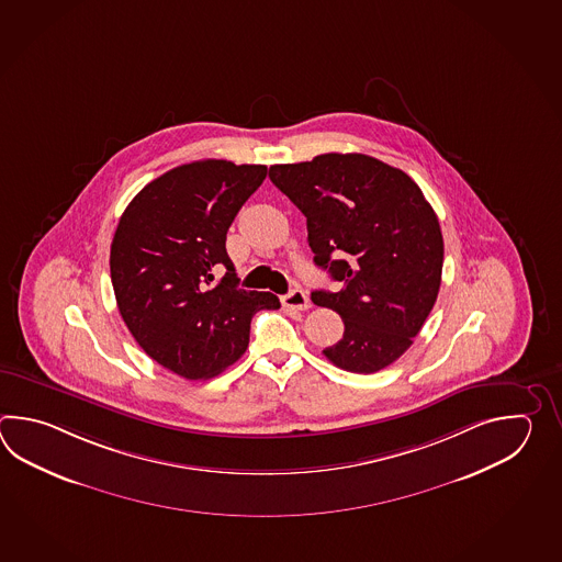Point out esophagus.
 <instances>
[{
  "label": "esophagus",
  "instance_id": "esophagus-1",
  "mask_svg": "<svg viewBox=\"0 0 562 562\" xmlns=\"http://www.w3.org/2000/svg\"><path fill=\"white\" fill-rule=\"evenodd\" d=\"M281 303H283V307L286 310H299L305 311L310 310V297L305 295V291H301V289H293V291H289L286 295H283L281 299Z\"/></svg>",
  "mask_w": 562,
  "mask_h": 562
}]
</instances>
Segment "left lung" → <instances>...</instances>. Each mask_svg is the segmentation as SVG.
Listing matches in <instances>:
<instances>
[{
    "instance_id": "obj_1",
    "label": "left lung",
    "mask_w": 562,
    "mask_h": 562,
    "mask_svg": "<svg viewBox=\"0 0 562 562\" xmlns=\"http://www.w3.org/2000/svg\"><path fill=\"white\" fill-rule=\"evenodd\" d=\"M269 179L307 216L315 265L344 285L311 293L346 325L325 358L353 373L387 368L414 344L442 281V231L424 192L404 170L358 153L273 165Z\"/></svg>"
}]
</instances>
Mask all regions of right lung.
I'll use <instances>...</instances> for the list:
<instances>
[{"mask_svg":"<svg viewBox=\"0 0 562 562\" xmlns=\"http://www.w3.org/2000/svg\"><path fill=\"white\" fill-rule=\"evenodd\" d=\"M267 167L196 160L148 182L120 216L110 277L132 337L184 380L227 370L249 346L252 315L273 293L239 289L227 231L263 184ZM216 268L226 276L214 279Z\"/></svg>","mask_w":562,"mask_h":562,"instance_id":"right-lung-1","label":"right lung"}]
</instances>
